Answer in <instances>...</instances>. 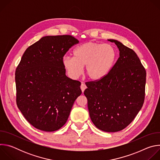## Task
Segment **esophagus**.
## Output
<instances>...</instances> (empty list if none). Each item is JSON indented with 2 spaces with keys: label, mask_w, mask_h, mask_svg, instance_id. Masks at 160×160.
Instances as JSON below:
<instances>
[{
  "label": "esophagus",
  "mask_w": 160,
  "mask_h": 160,
  "mask_svg": "<svg viewBox=\"0 0 160 160\" xmlns=\"http://www.w3.org/2000/svg\"><path fill=\"white\" fill-rule=\"evenodd\" d=\"M86 88H87L86 85H85V83H82L81 86H80V88H81V90H82V92H84V90L86 89Z\"/></svg>",
  "instance_id": "esophagus-1"
}]
</instances>
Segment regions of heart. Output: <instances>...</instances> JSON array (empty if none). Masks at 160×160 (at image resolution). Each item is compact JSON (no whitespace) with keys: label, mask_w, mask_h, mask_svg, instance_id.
I'll return each mask as SVG.
<instances>
[{"label":"heart","mask_w":160,"mask_h":160,"mask_svg":"<svg viewBox=\"0 0 160 160\" xmlns=\"http://www.w3.org/2000/svg\"><path fill=\"white\" fill-rule=\"evenodd\" d=\"M117 52L112 45L88 42L78 46L73 51V57L62 58L63 67L72 78L77 79L85 72L89 79L99 81L104 78L111 71L117 60Z\"/></svg>","instance_id":"b5f03b06"}]
</instances>
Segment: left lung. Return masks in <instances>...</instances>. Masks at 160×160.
Instances as JSON below:
<instances>
[{
    "instance_id": "1",
    "label": "left lung",
    "mask_w": 160,
    "mask_h": 160,
    "mask_svg": "<svg viewBox=\"0 0 160 160\" xmlns=\"http://www.w3.org/2000/svg\"><path fill=\"white\" fill-rule=\"evenodd\" d=\"M120 51V57L103 79L85 83L91 120L101 130L116 132L126 128L142 107L146 72L139 57L120 42L109 39Z\"/></svg>"
}]
</instances>
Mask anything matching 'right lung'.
<instances>
[{
	"instance_id": "add662e5",
	"label": "right lung",
	"mask_w": 160,
	"mask_h": 160,
	"mask_svg": "<svg viewBox=\"0 0 160 160\" xmlns=\"http://www.w3.org/2000/svg\"><path fill=\"white\" fill-rule=\"evenodd\" d=\"M79 41L72 35L45 36L28 47L16 68V104L35 128L54 132L66 122L81 95V83L66 75L62 60Z\"/></svg>"
}]
</instances>
